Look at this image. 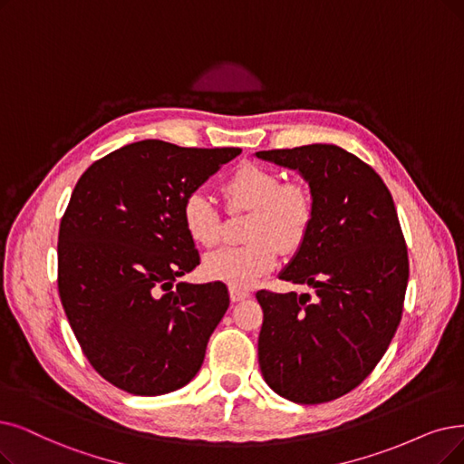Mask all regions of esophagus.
<instances>
[{"instance_id":"obj_1","label":"esophagus","mask_w":464,"mask_h":464,"mask_svg":"<svg viewBox=\"0 0 464 464\" xmlns=\"http://www.w3.org/2000/svg\"><path fill=\"white\" fill-rule=\"evenodd\" d=\"M251 293L247 289H239V287H230V299L236 303V301H244L247 299Z\"/></svg>"}]
</instances>
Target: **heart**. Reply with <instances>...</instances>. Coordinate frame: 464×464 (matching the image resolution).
Listing matches in <instances>:
<instances>
[{"label":"heart","instance_id":"1","mask_svg":"<svg viewBox=\"0 0 464 464\" xmlns=\"http://www.w3.org/2000/svg\"><path fill=\"white\" fill-rule=\"evenodd\" d=\"M230 211H251L249 244L222 247L211 253L203 270L211 280L232 287H249L268 274L285 251L299 249L316 218V198L303 180H282V175L263 165H242L222 184ZM182 225L192 242L213 247L220 237V215L213 199L192 192L182 203Z\"/></svg>","mask_w":464,"mask_h":464}]
</instances>
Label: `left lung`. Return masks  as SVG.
Listing matches in <instances>:
<instances>
[{"instance_id":"left-lung-1","label":"left lung","mask_w":464,"mask_h":464,"mask_svg":"<svg viewBox=\"0 0 464 464\" xmlns=\"http://www.w3.org/2000/svg\"><path fill=\"white\" fill-rule=\"evenodd\" d=\"M256 156L299 169L316 198L314 227L280 280L318 295L256 291L258 365L291 401L337 400L373 372L401 320L410 261L394 199L372 165L335 144Z\"/></svg>"}]
</instances>
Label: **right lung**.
<instances>
[{"label":"right lung","instance_id":"1","mask_svg":"<svg viewBox=\"0 0 464 464\" xmlns=\"http://www.w3.org/2000/svg\"><path fill=\"white\" fill-rule=\"evenodd\" d=\"M242 148L140 140L91 163L59 228V295L95 372L158 396L190 382L230 304L222 282L177 284L199 265L182 203Z\"/></svg>","mask_w":464,"mask_h":464}]
</instances>
